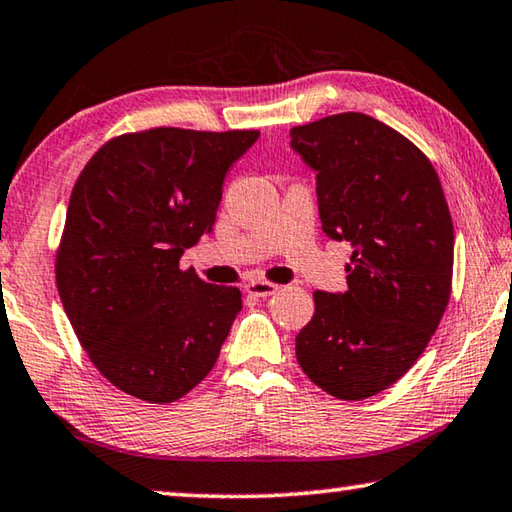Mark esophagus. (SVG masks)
Listing matches in <instances>:
<instances>
[{
  "instance_id": "34e87169",
  "label": "esophagus",
  "mask_w": 512,
  "mask_h": 512,
  "mask_svg": "<svg viewBox=\"0 0 512 512\" xmlns=\"http://www.w3.org/2000/svg\"><path fill=\"white\" fill-rule=\"evenodd\" d=\"M278 289H280L278 285H273V282H266V280H253L246 285L248 294L255 298H269L273 294H278Z\"/></svg>"
}]
</instances>
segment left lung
I'll list each match as a JSON object with an SVG mask.
<instances>
[{"label": "left lung", "instance_id": "8db88e82", "mask_svg": "<svg viewBox=\"0 0 512 512\" xmlns=\"http://www.w3.org/2000/svg\"><path fill=\"white\" fill-rule=\"evenodd\" d=\"M291 148L316 170L323 232L353 248L344 294L314 291L296 358L330 396L369 399L417 362L449 305L453 223L440 177L415 143L358 111L294 127Z\"/></svg>", "mask_w": 512, "mask_h": 512}]
</instances>
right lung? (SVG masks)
<instances>
[{
	"instance_id": "obj_1",
	"label": "right lung",
	"mask_w": 512,
	"mask_h": 512,
	"mask_svg": "<svg viewBox=\"0 0 512 512\" xmlns=\"http://www.w3.org/2000/svg\"><path fill=\"white\" fill-rule=\"evenodd\" d=\"M257 139L143 129L113 136L79 173L56 287L79 344L120 392L173 403L216 364L241 291L180 269V257L212 232L227 168Z\"/></svg>"
}]
</instances>
